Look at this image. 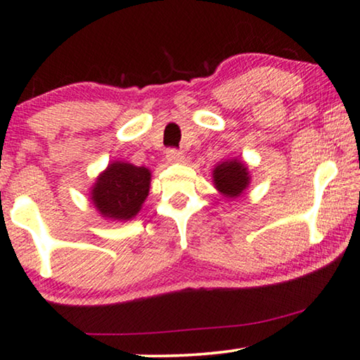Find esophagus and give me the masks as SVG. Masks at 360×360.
<instances>
[{
  "label": "esophagus",
  "mask_w": 360,
  "mask_h": 360,
  "mask_svg": "<svg viewBox=\"0 0 360 360\" xmlns=\"http://www.w3.org/2000/svg\"><path fill=\"white\" fill-rule=\"evenodd\" d=\"M166 160H168L169 163H184L186 156H184V153H182V151L171 148V150L166 151Z\"/></svg>",
  "instance_id": "1"
}]
</instances>
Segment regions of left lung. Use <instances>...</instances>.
<instances>
[{
	"mask_svg": "<svg viewBox=\"0 0 360 360\" xmlns=\"http://www.w3.org/2000/svg\"><path fill=\"white\" fill-rule=\"evenodd\" d=\"M214 184L225 197H238L250 186V173L240 160H229L214 169Z\"/></svg>",
	"mask_w": 360,
	"mask_h": 360,
	"instance_id": "8db88e82",
	"label": "left lung"
}]
</instances>
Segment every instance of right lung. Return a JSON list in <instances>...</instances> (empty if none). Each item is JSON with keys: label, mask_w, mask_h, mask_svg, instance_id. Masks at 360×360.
Wrapping results in <instances>:
<instances>
[{"label": "right lung", "mask_w": 360, "mask_h": 360, "mask_svg": "<svg viewBox=\"0 0 360 360\" xmlns=\"http://www.w3.org/2000/svg\"><path fill=\"white\" fill-rule=\"evenodd\" d=\"M150 181L151 173L145 166L114 161L96 179L91 200L105 219L130 220L148 195Z\"/></svg>", "instance_id": "add662e5"}]
</instances>
